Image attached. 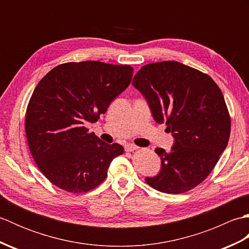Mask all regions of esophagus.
Returning a JSON list of instances; mask_svg holds the SVG:
<instances>
[{
  "mask_svg": "<svg viewBox=\"0 0 249 249\" xmlns=\"http://www.w3.org/2000/svg\"><path fill=\"white\" fill-rule=\"evenodd\" d=\"M124 149H125L126 152H133V151L138 149V146L135 145V144H131V143H127V144H125Z\"/></svg>",
  "mask_w": 249,
  "mask_h": 249,
  "instance_id": "esophagus-1",
  "label": "esophagus"
}]
</instances>
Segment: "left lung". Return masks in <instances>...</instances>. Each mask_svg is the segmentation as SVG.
Listing matches in <instances>:
<instances>
[{"instance_id":"8db88e82","label":"left lung","mask_w":249,"mask_h":249,"mask_svg":"<svg viewBox=\"0 0 249 249\" xmlns=\"http://www.w3.org/2000/svg\"><path fill=\"white\" fill-rule=\"evenodd\" d=\"M133 86L174 143L155 150L161 169L145 182L158 192L182 194L209 176L228 144L231 121L224 95L210 76L176 61L142 66Z\"/></svg>"}]
</instances>
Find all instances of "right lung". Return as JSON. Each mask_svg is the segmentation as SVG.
I'll list each match as a JSON object with an SVG mask.
<instances>
[{
    "label": "right lung",
    "mask_w": 249,
    "mask_h": 249,
    "mask_svg": "<svg viewBox=\"0 0 249 249\" xmlns=\"http://www.w3.org/2000/svg\"><path fill=\"white\" fill-rule=\"evenodd\" d=\"M134 70L97 61L54 67L37 84L25 114V133L36 165L66 192L95 188L123 146L108 144L86 126L95 123L129 86Z\"/></svg>",
    "instance_id": "right-lung-1"
}]
</instances>
